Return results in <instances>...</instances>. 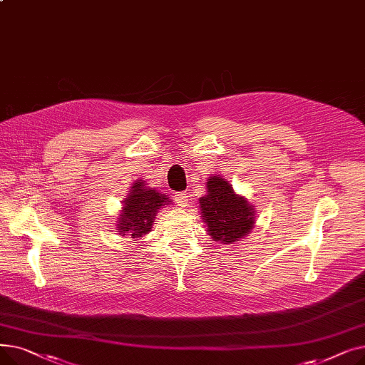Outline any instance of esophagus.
<instances>
[{
  "mask_svg": "<svg viewBox=\"0 0 365 365\" xmlns=\"http://www.w3.org/2000/svg\"><path fill=\"white\" fill-rule=\"evenodd\" d=\"M175 200H176L178 205H180V207H186V205H187V201H189L186 192H178V194L175 195Z\"/></svg>",
  "mask_w": 365,
  "mask_h": 365,
  "instance_id": "1",
  "label": "esophagus"
}]
</instances>
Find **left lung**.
Here are the masks:
<instances>
[{
	"mask_svg": "<svg viewBox=\"0 0 365 365\" xmlns=\"http://www.w3.org/2000/svg\"><path fill=\"white\" fill-rule=\"evenodd\" d=\"M200 205L215 241L232 244L250 232L255 225L253 207L234 192L232 185L217 176L208 179L207 195L200 198Z\"/></svg>",
	"mask_w": 365,
	"mask_h": 365,
	"instance_id": "1",
	"label": "left lung"
}]
</instances>
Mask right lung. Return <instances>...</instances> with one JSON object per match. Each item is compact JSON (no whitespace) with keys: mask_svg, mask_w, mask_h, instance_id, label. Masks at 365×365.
<instances>
[{"mask_svg":"<svg viewBox=\"0 0 365 365\" xmlns=\"http://www.w3.org/2000/svg\"><path fill=\"white\" fill-rule=\"evenodd\" d=\"M170 202L164 194L145 187L143 182H138L131 186L130 195L125 198L123 215L118 229L123 235H131V238H140L152 226L158 210Z\"/></svg>","mask_w":365,"mask_h":365,"instance_id":"add662e5","label":"right lung"}]
</instances>
